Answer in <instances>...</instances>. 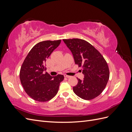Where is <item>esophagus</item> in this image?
<instances>
[{
    "label": "esophagus",
    "mask_w": 132,
    "mask_h": 132,
    "mask_svg": "<svg viewBox=\"0 0 132 132\" xmlns=\"http://www.w3.org/2000/svg\"><path fill=\"white\" fill-rule=\"evenodd\" d=\"M64 77L65 78H70L71 77H70V76H69V75H64Z\"/></svg>",
    "instance_id": "esophagus-1"
}]
</instances>
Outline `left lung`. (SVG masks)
Here are the masks:
<instances>
[{
    "mask_svg": "<svg viewBox=\"0 0 132 132\" xmlns=\"http://www.w3.org/2000/svg\"><path fill=\"white\" fill-rule=\"evenodd\" d=\"M73 55L75 64L82 67L84 78H78V84L73 87L74 93L86 100L100 95L106 87L110 78L109 66L102 54L84 39H63Z\"/></svg>",
    "mask_w": 132,
    "mask_h": 132,
    "instance_id": "obj_1",
    "label": "left lung"
}]
</instances>
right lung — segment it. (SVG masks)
Instances as JSON below:
<instances>
[{"label": "right lung", "instance_id": "1", "mask_svg": "<svg viewBox=\"0 0 132 132\" xmlns=\"http://www.w3.org/2000/svg\"><path fill=\"white\" fill-rule=\"evenodd\" d=\"M61 40L45 41L37 43L28 53L20 71V79L27 94L34 100L46 102L58 93L63 75L55 77L47 72L46 61L58 47Z\"/></svg>", "mask_w": 132, "mask_h": 132}]
</instances>
